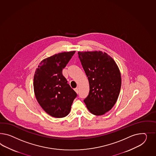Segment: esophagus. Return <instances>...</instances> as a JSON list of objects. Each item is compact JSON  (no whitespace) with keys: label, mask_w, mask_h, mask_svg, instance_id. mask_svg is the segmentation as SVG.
<instances>
[{"label":"esophagus","mask_w":156,"mask_h":156,"mask_svg":"<svg viewBox=\"0 0 156 156\" xmlns=\"http://www.w3.org/2000/svg\"><path fill=\"white\" fill-rule=\"evenodd\" d=\"M74 90H75V91H76V93H77V94L79 92V89H78V87H76V88L74 89Z\"/></svg>","instance_id":"obj_1"}]
</instances>
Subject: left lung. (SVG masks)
<instances>
[{"label":"left lung","mask_w":156,"mask_h":156,"mask_svg":"<svg viewBox=\"0 0 156 156\" xmlns=\"http://www.w3.org/2000/svg\"><path fill=\"white\" fill-rule=\"evenodd\" d=\"M78 54L90 85L84 103L91 114L102 115L117 101L122 84L119 69L114 59L101 51H79Z\"/></svg>","instance_id":"8db88e82"}]
</instances>
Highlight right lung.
<instances>
[{
    "instance_id": "obj_1",
    "label": "right lung",
    "mask_w": 156,
    "mask_h": 156,
    "mask_svg": "<svg viewBox=\"0 0 156 156\" xmlns=\"http://www.w3.org/2000/svg\"><path fill=\"white\" fill-rule=\"evenodd\" d=\"M76 51L63 52L42 60L34 76L37 101L47 114L55 118L66 116L77 94L62 74Z\"/></svg>"
}]
</instances>
